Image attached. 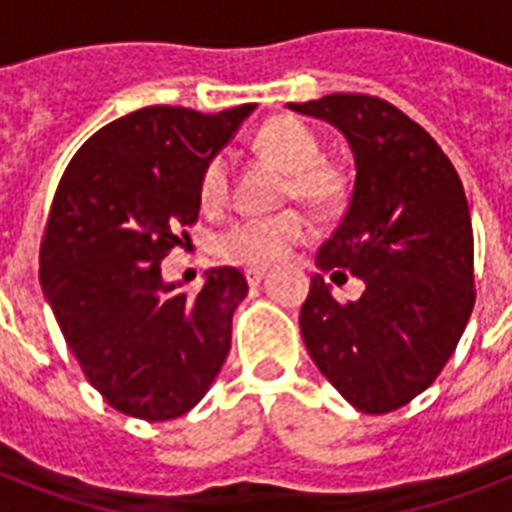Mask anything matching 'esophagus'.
Wrapping results in <instances>:
<instances>
[{"label": "esophagus", "instance_id": "34e87169", "mask_svg": "<svg viewBox=\"0 0 512 512\" xmlns=\"http://www.w3.org/2000/svg\"><path fill=\"white\" fill-rule=\"evenodd\" d=\"M244 276H247L249 287H257V284L265 279V268H247V271H244Z\"/></svg>", "mask_w": 512, "mask_h": 512}]
</instances>
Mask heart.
I'll use <instances>...</instances> for the list:
<instances>
[{"instance_id": "1", "label": "heart", "mask_w": 512, "mask_h": 512, "mask_svg": "<svg viewBox=\"0 0 512 512\" xmlns=\"http://www.w3.org/2000/svg\"><path fill=\"white\" fill-rule=\"evenodd\" d=\"M257 154L287 172L284 199L300 201L313 212H332L348 191L345 172L321 159V143L305 124L279 116L255 138ZM231 191V164L223 154L204 164L199 199L207 209H220ZM308 236V220L295 209L268 217H244L217 236V252L241 265H271Z\"/></svg>"}]
</instances>
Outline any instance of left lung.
I'll list each match as a JSON object with an SVG mask.
<instances>
[{
  "label": "left lung",
  "instance_id": "1",
  "mask_svg": "<svg viewBox=\"0 0 512 512\" xmlns=\"http://www.w3.org/2000/svg\"><path fill=\"white\" fill-rule=\"evenodd\" d=\"M348 140L356 180L300 311L313 364L350 406L388 414L430 388L468 324L473 225L460 175L420 124L372 95L287 103ZM350 272L362 295L342 304L323 273Z\"/></svg>",
  "mask_w": 512,
  "mask_h": 512
}]
</instances>
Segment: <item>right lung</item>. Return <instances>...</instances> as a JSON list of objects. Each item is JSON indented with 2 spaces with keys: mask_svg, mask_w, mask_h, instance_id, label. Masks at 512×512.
<instances>
[{
  "mask_svg": "<svg viewBox=\"0 0 512 512\" xmlns=\"http://www.w3.org/2000/svg\"><path fill=\"white\" fill-rule=\"evenodd\" d=\"M255 108H140L95 132L60 177L44 297L92 388L127 417L191 412L228 358L247 279L212 268L199 292H183V281H164L162 260L199 217L204 164Z\"/></svg>",
  "mask_w": 512,
  "mask_h": 512,
  "instance_id": "add662e5",
  "label": "right lung"
}]
</instances>
